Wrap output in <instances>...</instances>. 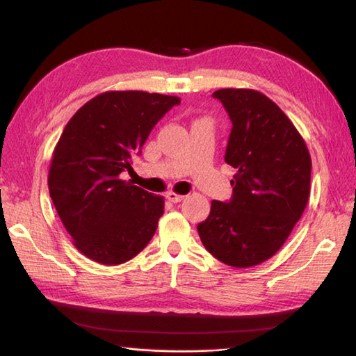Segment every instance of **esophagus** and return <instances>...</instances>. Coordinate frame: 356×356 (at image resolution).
<instances>
[{"label":"esophagus","mask_w":356,"mask_h":356,"mask_svg":"<svg viewBox=\"0 0 356 356\" xmlns=\"http://www.w3.org/2000/svg\"><path fill=\"white\" fill-rule=\"evenodd\" d=\"M166 199H168L172 203H179V202H182L185 199V195L184 194H179V193H174V191H170V193H166Z\"/></svg>","instance_id":"obj_1"}]
</instances>
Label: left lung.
I'll return each instance as SVG.
<instances>
[{
    "label": "left lung",
    "instance_id": "1",
    "mask_svg": "<svg viewBox=\"0 0 356 356\" xmlns=\"http://www.w3.org/2000/svg\"><path fill=\"white\" fill-rule=\"evenodd\" d=\"M232 122L225 162L237 170L232 199L211 202L197 225L203 246L232 268L269 260L291 236L307 205L312 161L292 120L251 88L213 93Z\"/></svg>",
    "mask_w": 356,
    "mask_h": 356
}]
</instances>
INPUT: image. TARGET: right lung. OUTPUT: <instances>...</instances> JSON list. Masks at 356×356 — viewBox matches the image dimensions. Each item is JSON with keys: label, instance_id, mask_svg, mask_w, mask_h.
Returning <instances> with one entry per match:
<instances>
[{"label": "right lung", "instance_id": "add662e5", "mask_svg": "<svg viewBox=\"0 0 356 356\" xmlns=\"http://www.w3.org/2000/svg\"><path fill=\"white\" fill-rule=\"evenodd\" d=\"M180 97L104 92L67 122L51 154L49 191L74 248L105 266L122 264L153 238L165 200L120 172L133 170L148 134Z\"/></svg>", "mask_w": 356, "mask_h": 356}]
</instances>
